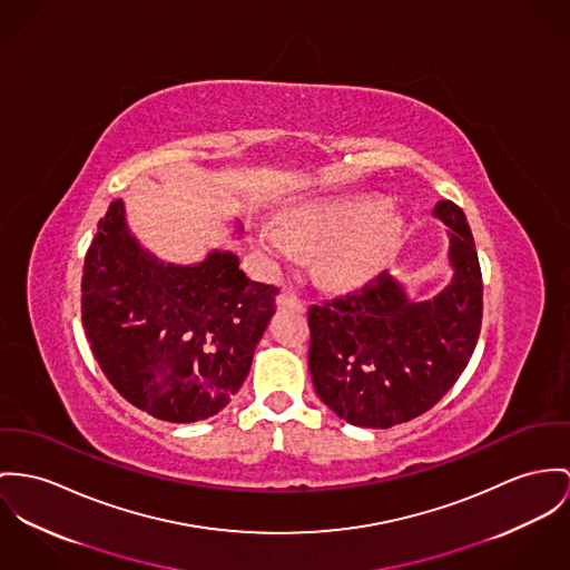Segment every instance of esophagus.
<instances>
[{
    "mask_svg": "<svg viewBox=\"0 0 570 570\" xmlns=\"http://www.w3.org/2000/svg\"><path fill=\"white\" fill-rule=\"evenodd\" d=\"M277 306L279 307H297V309H306V304L288 288H284L279 295H277Z\"/></svg>",
    "mask_w": 570,
    "mask_h": 570,
    "instance_id": "1",
    "label": "esophagus"
}]
</instances>
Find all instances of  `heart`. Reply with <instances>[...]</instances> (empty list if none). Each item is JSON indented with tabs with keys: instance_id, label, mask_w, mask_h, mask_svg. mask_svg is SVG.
Returning a JSON list of instances; mask_svg holds the SVG:
<instances>
[{
	"instance_id": "obj_1",
	"label": "heart",
	"mask_w": 570,
	"mask_h": 570,
	"mask_svg": "<svg viewBox=\"0 0 570 570\" xmlns=\"http://www.w3.org/2000/svg\"><path fill=\"white\" fill-rule=\"evenodd\" d=\"M399 236V219L373 199H325L293 206L282 229L263 225L256 243L273 261L291 263L302 252H323L321 268L336 282H357L375 271Z\"/></svg>"
}]
</instances>
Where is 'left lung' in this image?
Masks as SVG:
<instances>
[{"mask_svg":"<svg viewBox=\"0 0 570 570\" xmlns=\"http://www.w3.org/2000/svg\"><path fill=\"white\" fill-rule=\"evenodd\" d=\"M451 229L453 282L412 304L382 271L307 307V366L316 394L351 425L386 430L434 407L466 368L482 330L483 282L462 208L440 202Z\"/></svg>","mask_w":570,"mask_h":570,"instance_id":"left-lung-1","label":"left lung"}]
</instances>
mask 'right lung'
Listing matches in <instances>:
<instances>
[{
  "instance_id": "add662e5",
  "label": "right lung",
  "mask_w": 570,
  "mask_h": 570,
  "mask_svg": "<svg viewBox=\"0 0 570 570\" xmlns=\"http://www.w3.org/2000/svg\"><path fill=\"white\" fill-rule=\"evenodd\" d=\"M277 293L252 282L229 252L197 266L158 263L112 202L85 258L82 325L126 401L160 421L195 423L243 386Z\"/></svg>"
}]
</instances>
